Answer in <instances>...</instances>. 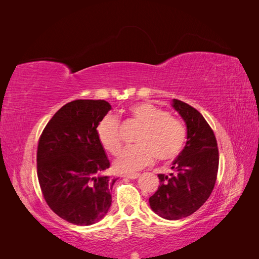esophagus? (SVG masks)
<instances>
[{
	"label": "esophagus",
	"mask_w": 259,
	"mask_h": 259,
	"mask_svg": "<svg viewBox=\"0 0 259 259\" xmlns=\"http://www.w3.org/2000/svg\"><path fill=\"white\" fill-rule=\"evenodd\" d=\"M139 176H140V174H139V173H136V174H127V175H124V177L130 178V179H136V178H138Z\"/></svg>",
	"instance_id": "1"
}]
</instances>
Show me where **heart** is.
<instances>
[{
	"mask_svg": "<svg viewBox=\"0 0 259 259\" xmlns=\"http://www.w3.org/2000/svg\"><path fill=\"white\" fill-rule=\"evenodd\" d=\"M128 113L143 126L136 139L138 146L125 148L113 163L121 174H132L149 164L156 156L159 161H170L182 151L186 142V128L179 120L150 103H139ZM98 142L105 150L116 154L121 148L120 125L112 115H106L96 127Z\"/></svg>",
	"mask_w": 259,
	"mask_h": 259,
	"instance_id": "b5f03b06",
	"label": "heart"
}]
</instances>
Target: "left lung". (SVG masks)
Here are the masks:
<instances>
[{"label":"left lung","instance_id":"1","mask_svg":"<svg viewBox=\"0 0 259 259\" xmlns=\"http://www.w3.org/2000/svg\"><path fill=\"white\" fill-rule=\"evenodd\" d=\"M171 107L187 126L186 146L171 163L174 173L159 174L160 186L149 198L156 215L177 221L193 214L214 189L219 155L217 142L203 115L188 104L173 99Z\"/></svg>","mask_w":259,"mask_h":259}]
</instances>
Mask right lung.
<instances>
[{"mask_svg": "<svg viewBox=\"0 0 259 259\" xmlns=\"http://www.w3.org/2000/svg\"><path fill=\"white\" fill-rule=\"evenodd\" d=\"M111 110L106 100L79 99L66 104L46 125L37 146V178L51 209L68 223L90 226L111 206L117 178L104 174L110 166L96 134Z\"/></svg>", "mask_w": 259, "mask_h": 259, "instance_id": "obj_1", "label": "right lung"}]
</instances>
